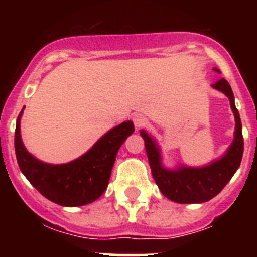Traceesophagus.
I'll use <instances>...</instances> for the list:
<instances>
[{
    "label": "esophagus",
    "instance_id": "obj_1",
    "mask_svg": "<svg viewBox=\"0 0 257 257\" xmlns=\"http://www.w3.org/2000/svg\"><path fill=\"white\" fill-rule=\"evenodd\" d=\"M133 121H134V125H136L137 129L144 128V126L148 124V119L145 118L144 115H142V114H137V115H134Z\"/></svg>",
    "mask_w": 257,
    "mask_h": 257
}]
</instances>
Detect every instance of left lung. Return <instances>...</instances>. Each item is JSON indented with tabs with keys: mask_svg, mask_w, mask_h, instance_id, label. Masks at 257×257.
<instances>
[{
	"mask_svg": "<svg viewBox=\"0 0 257 257\" xmlns=\"http://www.w3.org/2000/svg\"><path fill=\"white\" fill-rule=\"evenodd\" d=\"M215 71L220 72L215 68ZM215 89L224 93L230 100L235 115V138L224 157L203 168L180 167L177 170L165 169L162 165L160 152L155 142L141 131L153 178L164 196L179 204H199L211 200L225 188L232 175L239 169L243 153V138L241 119L235 107L234 93L226 79L221 78L212 84Z\"/></svg>",
	"mask_w": 257,
	"mask_h": 257,
	"instance_id": "obj_1",
	"label": "left lung"
}]
</instances>
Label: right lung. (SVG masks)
<instances>
[{
  "label": "right lung",
  "instance_id": "obj_1",
  "mask_svg": "<svg viewBox=\"0 0 257 257\" xmlns=\"http://www.w3.org/2000/svg\"><path fill=\"white\" fill-rule=\"evenodd\" d=\"M18 114L15 152L18 167L45 198L62 206H82L97 200L109 184L116 153L134 132L133 121H123L105 133L85 154L67 164H47L26 150L21 139Z\"/></svg>",
  "mask_w": 257,
  "mask_h": 257
}]
</instances>
